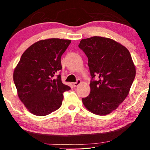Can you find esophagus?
I'll use <instances>...</instances> for the list:
<instances>
[{
    "label": "esophagus",
    "mask_w": 150,
    "mask_h": 150,
    "mask_svg": "<svg viewBox=\"0 0 150 150\" xmlns=\"http://www.w3.org/2000/svg\"><path fill=\"white\" fill-rule=\"evenodd\" d=\"M81 81L80 79H78V80L77 81V82L73 83V86H74L75 87H77V86L81 84Z\"/></svg>",
    "instance_id": "34e87169"
}]
</instances>
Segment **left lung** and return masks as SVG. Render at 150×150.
<instances>
[{
  "instance_id": "obj_1",
  "label": "left lung",
  "mask_w": 150,
  "mask_h": 150,
  "mask_svg": "<svg viewBox=\"0 0 150 150\" xmlns=\"http://www.w3.org/2000/svg\"><path fill=\"white\" fill-rule=\"evenodd\" d=\"M79 47L88 57L92 77L91 93L82 98L83 105L95 115H108L125 100L135 78L131 55L126 47L108 38L81 40Z\"/></svg>"
}]
</instances>
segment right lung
Here are the masks:
<instances>
[{"mask_svg":"<svg viewBox=\"0 0 150 150\" xmlns=\"http://www.w3.org/2000/svg\"><path fill=\"white\" fill-rule=\"evenodd\" d=\"M70 44V40H40L22 55L13 79L20 100L33 115L46 116L57 110L63 93L71 89L57 75L62 69L61 57Z\"/></svg>","mask_w":150,"mask_h":150,"instance_id":"1","label":"right lung"}]
</instances>
